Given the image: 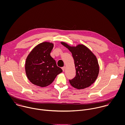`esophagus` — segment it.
<instances>
[{
	"label": "esophagus",
	"instance_id": "esophagus-1",
	"mask_svg": "<svg viewBox=\"0 0 125 125\" xmlns=\"http://www.w3.org/2000/svg\"><path fill=\"white\" fill-rule=\"evenodd\" d=\"M65 67L64 66V67H62V70H63V71H65Z\"/></svg>",
	"mask_w": 125,
	"mask_h": 125
}]
</instances>
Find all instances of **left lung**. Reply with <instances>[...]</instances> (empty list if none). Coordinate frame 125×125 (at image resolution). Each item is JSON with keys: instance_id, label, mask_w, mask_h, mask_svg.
I'll list each match as a JSON object with an SVG mask.
<instances>
[{"instance_id": "obj_1", "label": "left lung", "mask_w": 125, "mask_h": 125, "mask_svg": "<svg viewBox=\"0 0 125 125\" xmlns=\"http://www.w3.org/2000/svg\"><path fill=\"white\" fill-rule=\"evenodd\" d=\"M72 53L76 71L75 77L69 80L70 83L78 90L91 86L96 81L99 71L97 59L93 52L83 44L70 46L60 42Z\"/></svg>"}]
</instances>
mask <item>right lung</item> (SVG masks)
Segmentation results:
<instances>
[{
  "label": "right lung",
  "mask_w": 125,
  "mask_h": 125,
  "mask_svg": "<svg viewBox=\"0 0 125 125\" xmlns=\"http://www.w3.org/2000/svg\"><path fill=\"white\" fill-rule=\"evenodd\" d=\"M53 46L52 42H43L35 46L28 55L25 71L28 79L32 84L42 87L47 86L62 72L50 56Z\"/></svg>",
  "instance_id": "obj_1"
}]
</instances>
